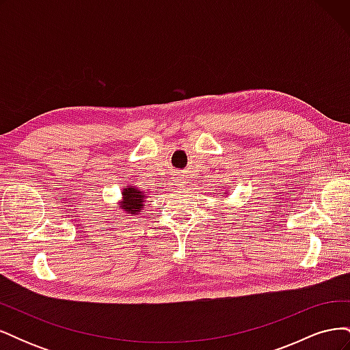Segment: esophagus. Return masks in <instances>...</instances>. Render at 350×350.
<instances>
[{"mask_svg": "<svg viewBox=\"0 0 350 350\" xmlns=\"http://www.w3.org/2000/svg\"><path fill=\"white\" fill-rule=\"evenodd\" d=\"M176 185H184L185 184V179H184V176H176Z\"/></svg>", "mask_w": 350, "mask_h": 350, "instance_id": "34e87169", "label": "esophagus"}]
</instances>
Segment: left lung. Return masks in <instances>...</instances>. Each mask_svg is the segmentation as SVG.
<instances>
[{"instance_id":"obj_1","label":"left lung","mask_w":350,"mask_h":350,"mask_svg":"<svg viewBox=\"0 0 350 350\" xmlns=\"http://www.w3.org/2000/svg\"><path fill=\"white\" fill-rule=\"evenodd\" d=\"M228 194V189H225V193H224V196H226Z\"/></svg>"}]
</instances>
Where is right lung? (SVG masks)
<instances>
[{
	"mask_svg": "<svg viewBox=\"0 0 350 350\" xmlns=\"http://www.w3.org/2000/svg\"><path fill=\"white\" fill-rule=\"evenodd\" d=\"M120 200V208L125 211L126 216H137L143 211L147 194L135 185H124Z\"/></svg>",
	"mask_w": 350,
	"mask_h": 350,
	"instance_id": "obj_1",
	"label": "right lung"
}]
</instances>
